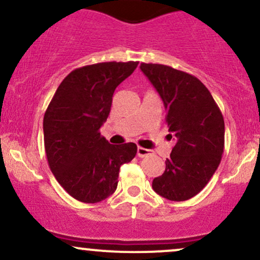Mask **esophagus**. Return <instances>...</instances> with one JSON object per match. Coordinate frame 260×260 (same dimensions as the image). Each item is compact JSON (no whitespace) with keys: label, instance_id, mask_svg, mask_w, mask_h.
<instances>
[{"label":"esophagus","instance_id":"1","mask_svg":"<svg viewBox=\"0 0 260 260\" xmlns=\"http://www.w3.org/2000/svg\"><path fill=\"white\" fill-rule=\"evenodd\" d=\"M150 154H151V150H149V149H145L142 147H138V149H137V155H138L139 157H147Z\"/></svg>","mask_w":260,"mask_h":260}]
</instances>
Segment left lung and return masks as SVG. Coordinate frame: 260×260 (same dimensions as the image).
Wrapping results in <instances>:
<instances>
[{"label": "left lung", "instance_id": "8db88e82", "mask_svg": "<svg viewBox=\"0 0 260 260\" xmlns=\"http://www.w3.org/2000/svg\"><path fill=\"white\" fill-rule=\"evenodd\" d=\"M140 70L162 99L169 132L176 140L153 189L169 201H187L207 186L221 161L222 113L207 86L192 74L157 63H140Z\"/></svg>", "mask_w": 260, "mask_h": 260}]
</instances>
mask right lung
I'll return each instance as SVG.
<instances>
[{"label": "right lung", "instance_id": "add662e5", "mask_svg": "<svg viewBox=\"0 0 260 260\" xmlns=\"http://www.w3.org/2000/svg\"><path fill=\"white\" fill-rule=\"evenodd\" d=\"M138 62H101L77 68L53 95L44 116L47 162L66 192L98 203L117 188L120 168L136 156L137 145L110 144L100 127L111 110L115 89Z\"/></svg>", "mask_w": 260, "mask_h": 260}]
</instances>
